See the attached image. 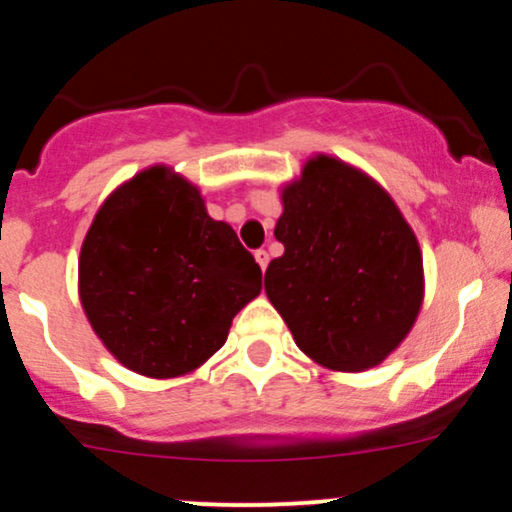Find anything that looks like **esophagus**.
I'll use <instances>...</instances> for the list:
<instances>
[{
  "mask_svg": "<svg viewBox=\"0 0 512 512\" xmlns=\"http://www.w3.org/2000/svg\"><path fill=\"white\" fill-rule=\"evenodd\" d=\"M255 260H257V264H260V269L264 272V269H267V264H269V252L267 250H255Z\"/></svg>",
  "mask_w": 512,
  "mask_h": 512,
  "instance_id": "34e87169",
  "label": "esophagus"
}]
</instances>
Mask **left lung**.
<instances>
[{
    "label": "left lung",
    "mask_w": 512,
    "mask_h": 512,
    "mask_svg": "<svg viewBox=\"0 0 512 512\" xmlns=\"http://www.w3.org/2000/svg\"><path fill=\"white\" fill-rule=\"evenodd\" d=\"M264 291L298 349L332 370H366L402 344L424 301V260L402 211L366 173L315 156L281 192Z\"/></svg>",
    "instance_id": "1"
}]
</instances>
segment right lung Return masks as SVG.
<instances>
[{
  "instance_id": "add662e5",
  "label": "right lung",
  "mask_w": 512,
  "mask_h": 512,
  "mask_svg": "<svg viewBox=\"0 0 512 512\" xmlns=\"http://www.w3.org/2000/svg\"><path fill=\"white\" fill-rule=\"evenodd\" d=\"M262 291V269L192 182L146 168L98 209L79 257V296L93 332L122 366L178 378L226 342Z\"/></svg>"
}]
</instances>
